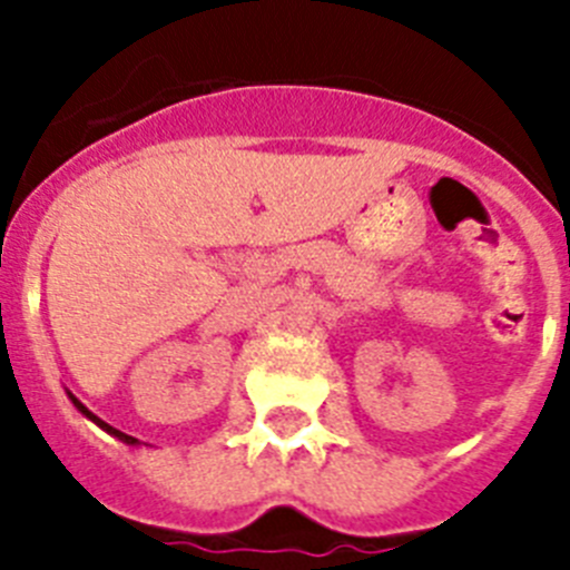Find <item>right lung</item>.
<instances>
[{
    "instance_id": "obj_1",
    "label": "right lung",
    "mask_w": 570,
    "mask_h": 570,
    "mask_svg": "<svg viewBox=\"0 0 570 570\" xmlns=\"http://www.w3.org/2000/svg\"><path fill=\"white\" fill-rule=\"evenodd\" d=\"M68 396H70V402H73V405H77V411H79V414H82V416H88V420H90V422H97V425H99V428H102V431H108V434H110V436H116V440H122V442H125V445H136V442H139V440H136V436H128V434H122V431H116V428H114V425H108V422H102V420H99V416H97V414H90L88 407H85V405H82V402H79V400H77V396H73V394H68Z\"/></svg>"
}]
</instances>
